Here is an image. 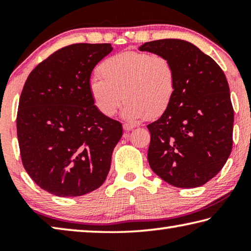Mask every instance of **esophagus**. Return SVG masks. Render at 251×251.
Here are the masks:
<instances>
[{
	"instance_id": "34e87169",
	"label": "esophagus",
	"mask_w": 251,
	"mask_h": 251,
	"mask_svg": "<svg viewBox=\"0 0 251 251\" xmlns=\"http://www.w3.org/2000/svg\"><path fill=\"white\" fill-rule=\"evenodd\" d=\"M123 128H124L125 130H131L133 128H135V125L130 124V123H125V124L123 125Z\"/></svg>"
}]
</instances>
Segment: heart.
I'll return each mask as SVG.
<instances>
[{
  "mask_svg": "<svg viewBox=\"0 0 251 251\" xmlns=\"http://www.w3.org/2000/svg\"><path fill=\"white\" fill-rule=\"evenodd\" d=\"M90 80L95 107L106 117L115 115L124 99L127 120H156L172 105L177 90L176 70L166 56L125 50L113 55Z\"/></svg>",
  "mask_w": 251,
  "mask_h": 251,
  "instance_id": "1",
  "label": "heart"
}]
</instances>
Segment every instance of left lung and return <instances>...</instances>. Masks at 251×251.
Masks as SVG:
<instances>
[{"label": "left lung", "instance_id": "8db88e82", "mask_svg": "<svg viewBox=\"0 0 251 251\" xmlns=\"http://www.w3.org/2000/svg\"><path fill=\"white\" fill-rule=\"evenodd\" d=\"M139 50L168 57L177 76L172 105L147 125L150 166L175 187L206 184L222 171L232 148L233 108L226 76L214 59L187 41H151Z\"/></svg>", "mask_w": 251, "mask_h": 251}]
</instances>
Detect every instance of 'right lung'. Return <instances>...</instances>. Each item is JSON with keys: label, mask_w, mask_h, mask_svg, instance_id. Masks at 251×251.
<instances>
[{"label": "right lung", "mask_w": 251, "mask_h": 251, "mask_svg": "<svg viewBox=\"0 0 251 251\" xmlns=\"http://www.w3.org/2000/svg\"><path fill=\"white\" fill-rule=\"evenodd\" d=\"M112 50L109 43L65 46L24 84L16 117L21 158L35 184L55 196H82L107 177L123 127L95 107L88 85Z\"/></svg>", "instance_id": "right-lung-1"}]
</instances>
